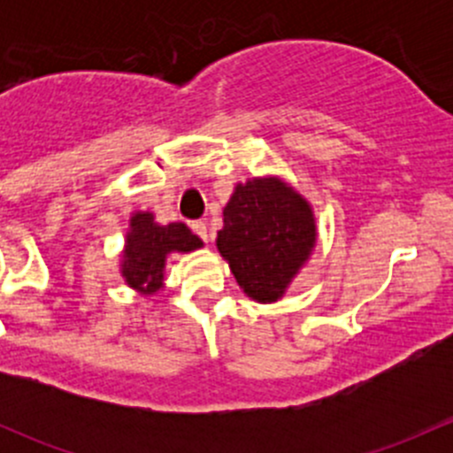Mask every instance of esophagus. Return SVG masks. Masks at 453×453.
<instances>
[{"label":"esophagus","mask_w":453,"mask_h":453,"mask_svg":"<svg viewBox=\"0 0 453 453\" xmlns=\"http://www.w3.org/2000/svg\"><path fill=\"white\" fill-rule=\"evenodd\" d=\"M190 227H193V232L199 236L201 241H205V243H208V226H205L203 221H193L190 223Z\"/></svg>","instance_id":"esophagus-1"}]
</instances>
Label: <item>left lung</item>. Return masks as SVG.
Wrapping results in <instances>:
<instances>
[{"label": "left lung", "mask_w": 453, "mask_h": 453, "mask_svg": "<svg viewBox=\"0 0 453 453\" xmlns=\"http://www.w3.org/2000/svg\"><path fill=\"white\" fill-rule=\"evenodd\" d=\"M315 245L309 203L280 180H250L223 208L217 248L241 289L258 303L285 294Z\"/></svg>", "instance_id": "left-lung-1"}]
</instances>
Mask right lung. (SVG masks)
<instances>
[{"instance_id": "obj_1", "label": "right lung", "mask_w": 453, "mask_h": 453, "mask_svg": "<svg viewBox=\"0 0 453 453\" xmlns=\"http://www.w3.org/2000/svg\"><path fill=\"white\" fill-rule=\"evenodd\" d=\"M201 239L184 223L157 226L150 212H138L131 217V230L127 234L122 276L129 287L153 294L162 287L164 265L171 252H193L201 248Z\"/></svg>"}]
</instances>
